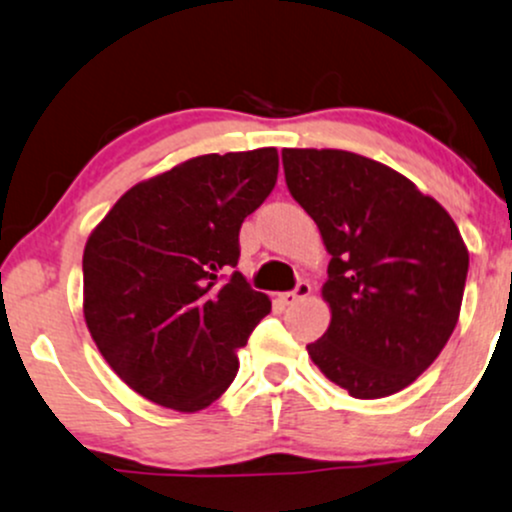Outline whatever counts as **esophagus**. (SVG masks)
<instances>
[{"instance_id":"1","label":"esophagus","mask_w":512,"mask_h":512,"mask_svg":"<svg viewBox=\"0 0 512 512\" xmlns=\"http://www.w3.org/2000/svg\"><path fill=\"white\" fill-rule=\"evenodd\" d=\"M308 294H311V284L299 282V284H296L294 291H286V294H279V301H282L284 306H294V303H299L301 299H306Z\"/></svg>"}]
</instances>
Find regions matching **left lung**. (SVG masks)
I'll return each instance as SVG.
<instances>
[{"instance_id":"left-lung-1","label":"left lung","mask_w":512,"mask_h":512,"mask_svg":"<svg viewBox=\"0 0 512 512\" xmlns=\"http://www.w3.org/2000/svg\"><path fill=\"white\" fill-rule=\"evenodd\" d=\"M291 196L330 255L313 364L355 398L411 386L462 311L469 250L452 216L401 172L347 150L284 148Z\"/></svg>"}]
</instances>
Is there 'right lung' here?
Returning a JSON list of instances; mask_svg holds the SVG:
<instances>
[{"instance_id": "obj_1", "label": "right lung", "mask_w": 512, "mask_h": 512, "mask_svg": "<svg viewBox=\"0 0 512 512\" xmlns=\"http://www.w3.org/2000/svg\"><path fill=\"white\" fill-rule=\"evenodd\" d=\"M277 172V148L192 157L128 189L89 233L84 323L123 384L157 406L196 413L221 398L272 308L240 272L222 277Z\"/></svg>"}]
</instances>
